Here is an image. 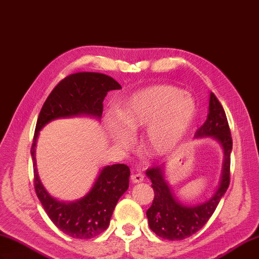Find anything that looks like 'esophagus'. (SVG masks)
<instances>
[{"label": "esophagus", "instance_id": "34e87169", "mask_svg": "<svg viewBox=\"0 0 259 259\" xmlns=\"http://www.w3.org/2000/svg\"><path fill=\"white\" fill-rule=\"evenodd\" d=\"M143 180H144V176H143V174H141V173L132 174V176H131V181L133 182L134 184L135 183H141V182H143Z\"/></svg>", "mask_w": 259, "mask_h": 259}]
</instances>
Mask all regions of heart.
Wrapping results in <instances>:
<instances>
[{"label": "heart", "mask_w": 259, "mask_h": 259, "mask_svg": "<svg viewBox=\"0 0 259 259\" xmlns=\"http://www.w3.org/2000/svg\"><path fill=\"white\" fill-rule=\"evenodd\" d=\"M196 116L192 96L175 86H155L133 94L117 112V118L107 116L106 127L111 139L126 145L125 132L135 134L148 126L145 145L148 152L162 155L171 151L191 128Z\"/></svg>", "instance_id": "heart-1"}]
</instances>
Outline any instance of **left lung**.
<instances>
[{
	"mask_svg": "<svg viewBox=\"0 0 259 259\" xmlns=\"http://www.w3.org/2000/svg\"><path fill=\"white\" fill-rule=\"evenodd\" d=\"M195 137H212L222 145L224 162L220 185L206 202L193 206L184 205L171 193L165 181L164 165L148 168L146 175L152 181L155 196L146 216L149 228L164 239L182 240L198 232L208 222L229 186L233 140L225 111L214 93L209 95L207 119L196 131Z\"/></svg>",
	"mask_w": 259,
	"mask_h": 259,
	"instance_id": "obj_1",
	"label": "left lung"
}]
</instances>
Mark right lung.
<instances>
[{
	"label": "right lung",
	"mask_w": 259,
	"mask_h": 259,
	"mask_svg": "<svg viewBox=\"0 0 259 259\" xmlns=\"http://www.w3.org/2000/svg\"><path fill=\"white\" fill-rule=\"evenodd\" d=\"M120 89L122 86L105 74L94 72L71 74L51 92L38 115L31 147L34 188L50 220L63 233L73 238H93L108 227L115 206L128 188L130 167L125 164L105 166L84 197L75 202H62L52 197L39 181L35 162L37 136L45 125L56 118L86 115L100 119L103 101L107 92Z\"/></svg>",
	"instance_id": "right-lung-1"
}]
</instances>
